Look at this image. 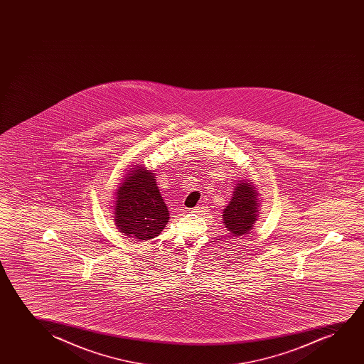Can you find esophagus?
<instances>
[{"instance_id":"obj_1","label":"esophagus","mask_w":364,"mask_h":364,"mask_svg":"<svg viewBox=\"0 0 364 364\" xmlns=\"http://www.w3.org/2000/svg\"><path fill=\"white\" fill-rule=\"evenodd\" d=\"M205 206H201V205H199V206H195V208H193V209L190 210L193 214H201V213H205Z\"/></svg>"}]
</instances>
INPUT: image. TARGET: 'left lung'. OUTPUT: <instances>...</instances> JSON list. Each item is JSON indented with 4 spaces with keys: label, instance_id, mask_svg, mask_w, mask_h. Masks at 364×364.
Returning <instances> with one entry per match:
<instances>
[{
    "label": "left lung",
    "instance_id": "1",
    "mask_svg": "<svg viewBox=\"0 0 364 364\" xmlns=\"http://www.w3.org/2000/svg\"><path fill=\"white\" fill-rule=\"evenodd\" d=\"M257 193L251 183H240L224 209V225L232 236L250 234L257 220Z\"/></svg>",
    "mask_w": 364,
    "mask_h": 364
}]
</instances>
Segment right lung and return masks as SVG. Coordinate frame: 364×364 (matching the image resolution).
Masks as SVG:
<instances>
[{
	"label": "right lung",
	"instance_id": "obj_1",
	"mask_svg": "<svg viewBox=\"0 0 364 364\" xmlns=\"http://www.w3.org/2000/svg\"><path fill=\"white\" fill-rule=\"evenodd\" d=\"M138 168L127 174L117 190L114 220L123 234L141 241L154 239L163 231L169 211L160 196L154 173L140 165Z\"/></svg>",
	"mask_w": 364,
	"mask_h": 364
}]
</instances>
